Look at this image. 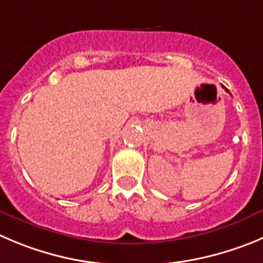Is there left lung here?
<instances>
[{
  "mask_svg": "<svg viewBox=\"0 0 263 263\" xmlns=\"http://www.w3.org/2000/svg\"><path fill=\"white\" fill-rule=\"evenodd\" d=\"M223 88H224V87H223ZM224 89H226V88H224ZM226 90H227V92H230V90H228V89H226Z\"/></svg>",
  "mask_w": 263,
  "mask_h": 263,
  "instance_id": "8db88e82",
  "label": "left lung"
}]
</instances>
